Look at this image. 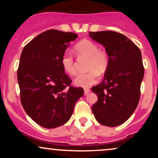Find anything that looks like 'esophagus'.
Wrapping results in <instances>:
<instances>
[{"label": "esophagus", "instance_id": "obj_1", "mask_svg": "<svg viewBox=\"0 0 158 158\" xmlns=\"http://www.w3.org/2000/svg\"><path fill=\"white\" fill-rule=\"evenodd\" d=\"M90 91V90L89 88H85L84 89V92H85V95H88V94Z\"/></svg>", "mask_w": 158, "mask_h": 158}]
</instances>
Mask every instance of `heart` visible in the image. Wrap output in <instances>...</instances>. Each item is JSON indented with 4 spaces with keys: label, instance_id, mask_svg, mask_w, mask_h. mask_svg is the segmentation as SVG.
I'll list each match as a JSON object with an SVG mask.
<instances>
[{
    "label": "heart",
    "instance_id": "heart-1",
    "mask_svg": "<svg viewBox=\"0 0 158 158\" xmlns=\"http://www.w3.org/2000/svg\"><path fill=\"white\" fill-rule=\"evenodd\" d=\"M77 56L88 58L87 68L90 70L86 73L79 74L74 80L76 85L83 88L89 87L98 81L99 73H104L109 64L108 53L103 50L98 49V46L94 41L85 39L79 41L75 46ZM62 68L67 73L75 75L77 73L76 64L73 57L70 53H64L61 59Z\"/></svg>",
    "mask_w": 158,
    "mask_h": 158
}]
</instances>
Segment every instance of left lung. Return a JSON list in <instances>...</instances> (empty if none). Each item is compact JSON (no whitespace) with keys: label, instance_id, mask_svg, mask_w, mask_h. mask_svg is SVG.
I'll return each instance as SVG.
<instances>
[{"label":"left lung","instance_id":"8db88e82","mask_svg":"<svg viewBox=\"0 0 158 158\" xmlns=\"http://www.w3.org/2000/svg\"><path fill=\"white\" fill-rule=\"evenodd\" d=\"M89 36L102 44L109 56L105 78L91 88L98 96L92 111L100 124L119 126L131 117L138 105L144 77L141 52L135 43L119 32H89Z\"/></svg>","mask_w":158,"mask_h":158}]
</instances>
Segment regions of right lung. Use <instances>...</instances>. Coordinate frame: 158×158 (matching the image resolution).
Instances as JSON below:
<instances>
[{
    "mask_svg": "<svg viewBox=\"0 0 158 158\" xmlns=\"http://www.w3.org/2000/svg\"><path fill=\"white\" fill-rule=\"evenodd\" d=\"M78 35L56 30L39 34L21 52L18 81L20 98L27 115L41 126L53 128L71 117L81 88L71 86L61 59L69 43Z\"/></svg>",
    "mask_w": 158,
    "mask_h": 158,
    "instance_id": "add662e5",
    "label": "right lung"
}]
</instances>
